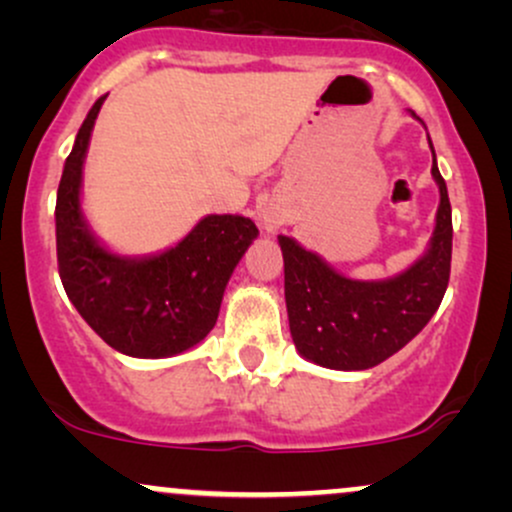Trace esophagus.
<instances>
[{"label": "esophagus", "instance_id": "34e87169", "mask_svg": "<svg viewBox=\"0 0 512 512\" xmlns=\"http://www.w3.org/2000/svg\"><path fill=\"white\" fill-rule=\"evenodd\" d=\"M264 226H267V228H274V221H272V219H267V216H264Z\"/></svg>", "mask_w": 512, "mask_h": 512}]
</instances>
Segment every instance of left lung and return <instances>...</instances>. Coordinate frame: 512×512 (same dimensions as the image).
Wrapping results in <instances>:
<instances>
[{
	"label": "left lung",
	"mask_w": 512,
	"mask_h": 512,
	"mask_svg": "<svg viewBox=\"0 0 512 512\" xmlns=\"http://www.w3.org/2000/svg\"><path fill=\"white\" fill-rule=\"evenodd\" d=\"M431 173L440 187L431 248L395 279H346L293 238L279 236L291 337L308 361L334 370L373 368L407 346L438 310L450 281L452 209L436 154Z\"/></svg>",
	"instance_id": "obj_1"
}]
</instances>
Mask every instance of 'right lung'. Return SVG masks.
<instances>
[{
	"mask_svg": "<svg viewBox=\"0 0 512 512\" xmlns=\"http://www.w3.org/2000/svg\"><path fill=\"white\" fill-rule=\"evenodd\" d=\"M103 101L105 96L88 110L57 190L62 286L91 330L120 354H182L216 325L228 279L260 231L245 216L211 214L175 248L156 257L127 260L101 248L88 233L79 195L88 139Z\"/></svg>",
	"mask_w": 512,
	"mask_h": 512,
	"instance_id": "add662e5",
	"label": "right lung"
}]
</instances>
